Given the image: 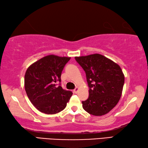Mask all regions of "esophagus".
<instances>
[{
  "instance_id": "34e87169",
  "label": "esophagus",
  "mask_w": 148,
  "mask_h": 148,
  "mask_svg": "<svg viewBox=\"0 0 148 148\" xmlns=\"http://www.w3.org/2000/svg\"><path fill=\"white\" fill-rule=\"evenodd\" d=\"M79 90V88H78V87H76L75 88V89L73 90V92H74L75 93V94H77V93L78 92Z\"/></svg>"
}]
</instances>
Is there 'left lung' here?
I'll use <instances>...</instances> for the list:
<instances>
[{
	"mask_svg": "<svg viewBox=\"0 0 148 148\" xmlns=\"http://www.w3.org/2000/svg\"><path fill=\"white\" fill-rule=\"evenodd\" d=\"M86 73L89 97L82 107L94 116L105 115L118 104L122 94L125 77L118 64L99 54L76 56Z\"/></svg>",
	"mask_w": 148,
	"mask_h": 148,
	"instance_id": "1",
	"label": "left lung"
}]
</instances>
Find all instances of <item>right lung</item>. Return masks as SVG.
I'll return each mask as SVG.
<instances>
[{
    "label": "right lung",
    "mask_w": 148,
    "mask_h": 148,
    "mask_svg": "<svg viewBox=\"0 0 148 148\" xmlns=\"http://www.w3.org/2000/svg\"><path fill=\"white\" fill-rule=\"evenodd\" d=\"M70 57L48 55L28 67L25 88L28 99L40 112L54 114L63 110L73 94L60 86L61 74Z\"/></svg>",
    "instance_id": "add662e5"
}]
</instances>
